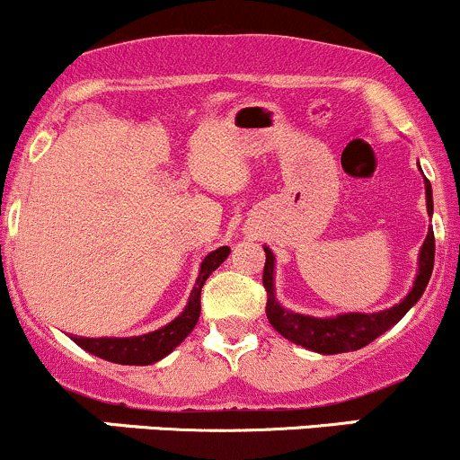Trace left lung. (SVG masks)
I'll return each mask as SVG.
<instances>
[{"label":"left lung","instance_id":"obj_1","mask_svg":"<svg viewBox=\"0 0 460 460\" xmlns=\"http://www.w3.org/2000/svg\"><path fill=\"white\" fill-rule=\"evenodd\" d=\"M419 169H421V165H419ZM425 205H428V214L432 216V185H429L428 178H425ZM264 253H267V262H264L262 282L269 295L267 317L270 326L293 344L308 348V350L319 352V355H337V352H350L368 346L376 337L390 331L419 302L429 278H432L434 231L428 229L425 243L419 251V270L410 293L399 304L379 313H341V315L335 317H313L287 311L275 297V255L269 246H264Z\"/></svg>","mask_w":460,"mask_h":460}]
</instances>
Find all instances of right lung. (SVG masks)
<instances>
[{
    "mask_svg": "<svg viewBox=\"0 0 460 460\" xmlns=\"http://www.w3.org/2000/svg\"><path fill=\"white\" fill-rule=\"evenodd\" d=\"M231 253L229 246H220V249L211 251L200 264V273H198L196 284H193L190 302H187L185 311L176 319L167 323V326L158 328V331L147 332V335L138 337H72L76 346L88 350L90 355L101 357L105 361L123 366H149L161 361L176 346L185 341V337L193 331L200 317V291L202 284L207 282L214 270L220 267Z\"/></svg>",
    "mask_w": 460,
    "mask_h": 460,
    "instance_id": "1",
    "label": "right lung"
}]
</instances>
